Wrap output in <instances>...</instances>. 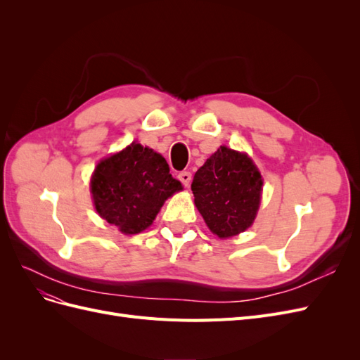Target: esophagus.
I'll use <instances>...</instances> for the list:
<instances>
[{
  "label": "esophagus",
  "mask_w": 360,
  "mask_h": 360,
  "mask_svg": "<svg viewBox=\"0 0 360 360\" xmlns=\"http://www.w3.org/2000/svg\"><path fill=\"white\" fill-rule=\"evenodd\" d=\"M179 180L183 183V186H189L191 180H192L191 172H189V171H181V172L179 174Z\"/></svg>",
  "instance_id": "34e87169"
}]
</instances>
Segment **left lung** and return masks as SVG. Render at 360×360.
<instances>
[{"mask_svg":"<svg viewBox=\"0 0 360 360\" xmlns=\"http://www.w3.org/2000/svg\"><path fill=\"white\" fill-rule=\"evenodd\" d=\"M261 174L246 155L221 147L195 172V205L210 231L233 237L252 225L261 200Z\"/></svg>","mask_w":360,"mask_h":360,"instance_id":"left-lung-1","label":"left lung"}]
</instances>
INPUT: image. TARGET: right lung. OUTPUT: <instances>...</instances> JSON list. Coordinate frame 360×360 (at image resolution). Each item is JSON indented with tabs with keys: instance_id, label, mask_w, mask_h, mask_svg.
Listing matches in <instances>:
<instances>
[{
	"instance_id": "add662e5",
	"label": "right lung",
	"mask_w": 360,
	"mask_h": 360,
	"mask_svg": "<svg viewBox=\"0 0 360 360\" xmlns=\"http://www.w3.org/2000/svg\"><path fill=\"white\" fill-rule=\"evenodd\" d=\"M181 189L167 160L136 143L102 160L91 177L97 213L124 234L144 231L165 200Z\"/></svg>"
}]
</instances>
